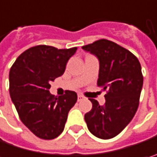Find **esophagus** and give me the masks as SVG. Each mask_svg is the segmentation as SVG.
Instances as JSON below:
<instances>
[{
    "mask_svg": "<svg viewBox=\"0 0 157 157\" xmlns=\"http://www.w3.org/2000/svg\"><path fill=\"white\" fill-rule=\"evenodd\" d=\"M82 99H83V96L81 95V94H78V96H77V101H81Z\"/></svg>",
    "mask_w": 157,
    "mask_h": 157,
    "instance_id": "obj_1",
    "label": "esophagus"
}]
</instances>
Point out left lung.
Listing matches in <instances>:
<instances>
[{"label": "left lung", "mask_w": 157, "mask_h": 157, "mask_svg": "<svg viewBox=\"0 0 157 157\" xmlns=\"http://www.w3.org/2000/svg\"><path fill=\"white\" fill-rule=\"evenodd\" d=\"M82 48L98 58L97 85L107 91L104 105L90 99L93 109L84 115V120L93 135L109 139L119 135L135 116L143 86L141 65L131 52L107 39Z\"/></svg>", "instance_id": "8db88e82"}]
</instances>
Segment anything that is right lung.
Wrapping results in <instances>:
<instances>
[{
  "instance_id": "obj_1",
  "label": "right lung",
  "mask_w": 157,
  "mask_h": 157,
  "mask_svg": "<svg viewBox=\"0 0 157 157\" xmlns=\"http://www.w3.org/2000/svg\"><path fill=\"white\" fill-rule=\"evenodd\" d=\"M76 50L36 46L23 52L10 70L11 101L23 124L39 138L53 139L60 135L77 101L73 91L58 97L49 92L50 82L64 74Z\"/></svg>"
}]
</instances>
